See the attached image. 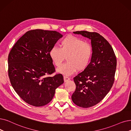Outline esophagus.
<instances>
[{"instance_id": "obj_1", "label": "esophagus", "mask_w": 131, "mask_h": 131, "mask_svg": "<svg viewBox=\"0 0 131 131\" xmlns=\"http://www.w3.org/2000/svg\"><path fill=\"white\" fill-rule=\"evenodd\" d=\"M70 79V78L69 77H67V76H64V81H65V82H66L67 81L69 80Z\"/></svg>"}]
</instances>
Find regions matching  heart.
<instances>
[{
  "label": "heart",
  "instance_id": "obj_1",
  "mask_svg": "<svg viewBox=\"0 0 131 131\" xmlns=\"http://www.w3.org/2000/svg\"><path fill=\"white\" fill-rule=\"evenodd\" d=\"M92 54L93 48L90 43L73 35H68L62 39L60 48L53 46L49 51L50 57L57 67L60 66L66 57L67 62L59 67L57 71L67 75L77 70L86 69Z\"/></svg>",
  "mask_w": 131,
  "mask_h": 131
}]
</instances>
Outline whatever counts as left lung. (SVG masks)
Segmentation results:
<instances>
[{"instance_id":"obj_1","label":"left lung","mask_w":131,"mask_h":131,"mask_svg":"<svg viewBox=\"0 0 131 131\" xmlns=\"http://www.w3.org/2000/svg\"><path fill=\"white\" fill-rule=\"evenodd\" d=\"M91 39L93 54L83 71L73 78L76 88L72 95L73 103L83 108L99 103L109 92L115 81L117 59L106 39L96 32L74 31Z\"/></svg>"}]
</instances>
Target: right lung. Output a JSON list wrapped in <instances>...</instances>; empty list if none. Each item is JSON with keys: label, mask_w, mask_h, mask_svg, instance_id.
Instances as JSON below:
<instances>
[{"label": "right lung", "mask_w": 131, "mask_h": 131, "mask_svg": "<svg viewBox=\"0 0 131 131\" xmlns=\"http://www.w3.org/2000/svg\"><path fill=\"white\" fill-rule=\"evenodd\" d=\"M62 35L56 31L42 29L26 32L11 49L8 57V77L16 93L34 106L47 104L55 90L64 83L61 74L55 72L49 51Z\"/></svg>", "instance_id": "add662e5"}]
</instances>
